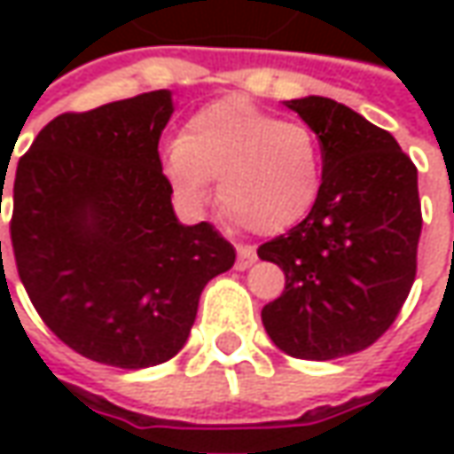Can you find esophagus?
Listing matches in <instances>:
<instances>
[{"instance_id":"34e87169","label":"esophagus","mask_w":454,"mask_h":454,"mask_svg":"<svg viewBox=\"0 0 454 454\" xmlns=\"http://www.w3.org/2000/svg\"><path fill=\"white\" fill-rule=\"evenodd\" d=\"M254 260H257L254 247H250V245H237V270H245V268H250Z\"/></svg>"}]
</instances>
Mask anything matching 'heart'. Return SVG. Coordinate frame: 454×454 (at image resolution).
I'll use <instances>...</instances> for the list:
<instances>
[{
	"mask_svg": "<svg viewBox=\"0 0 454 454\" xmlns=\"http://www.w3.org/2000/svg\"><path fill=\"white\" fill-rule=\"evenodd\" d=\"M161 166L174 194L200 209L217 184L222 215L257 235H280L308 217L321 194L318 136L280 121L250 98L227 96L200 108L168 141Z\"/></svg>",
	"mask_w": 454,
	"mask_h": 454,
	"instance_id": "obj_1",
	"label": "heart"
}]
</instances>
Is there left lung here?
<instances>
[{
	"instance_id": "obj_1",
	"label": "left lung",
	"mask_w": 454,
	"mask_h": 454,
	"mask_svg": "<svg viewBox=\"0 0 454 454\" xmlns=\"http://www.w3.org/2000/svg\"><path fill=\"white\" fill-rule=\"evenodd\" d=\"M321 141V194L308 217L260 245L286 272L262 308L272 343L295 358L358 354L396 321L417 275V166L394 136L331 98L286 100Z\"/></svg>"
}]
</instances>
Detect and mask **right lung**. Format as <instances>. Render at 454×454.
Masks as SVG:
<instances>
[{
  "label": "right lung",
  "mask_w": 454,
  "mask_h": 454,
  "mask_svg": "<svg viewBox=\"0 0 454 454\" xmlns=\"http://www.w3.org/2000/svg\"><path fill=\"white\" fill-rule=\"evenodd\" d=\"M171 114V93L151 90L58 115L12 189V253L35 310L80 356L118 369L176 356L204 286L235 265L209 222L174 215L159 159Z\"/></svg>",
  "instance_id": "add662e5"
}]
</instances>
